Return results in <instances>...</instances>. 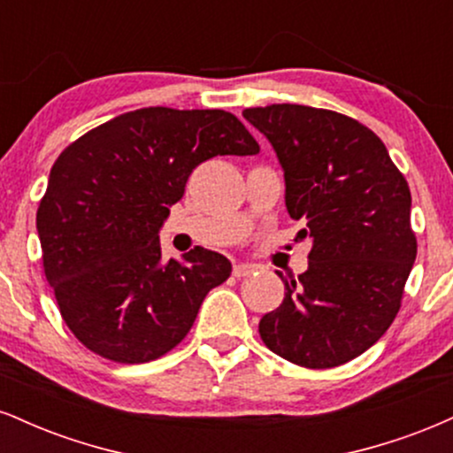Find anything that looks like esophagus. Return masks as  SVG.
I'll return each instance as SVG.
<instances>
[{"label": "esophagus", "mask_w": 453, "mask_h": 453, "mask_svg": "<svg viewBox=\"0 0 453 453\" xmlns=\"http://www.w3.org/2000/svg\"><path fill=\"white\" fill-rule=\"evenodd\" d=\"M253 270H256V266H253V264H236V266H234V277H249V274L253 273Z\"/></svg>", "instance_id": "34e87169"}]
</instances>
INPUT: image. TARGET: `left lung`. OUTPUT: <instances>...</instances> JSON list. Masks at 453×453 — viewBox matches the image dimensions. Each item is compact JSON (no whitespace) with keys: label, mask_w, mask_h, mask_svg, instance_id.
I'll return each mask as SVG.
<instances>
[{"label":"left lung","mask_w":453,"mask_h":453,"mask_svg":"<svg viewBox=\"0 0 453 453\" xmlns=\"http://www.w3.org/2000/svg\"><path fill=\"white\" fill-rule=\"evenodd\" d=\"M285 174V206L311 238L309 268L279 277L285 298L259 321L270 351L304 368L353 360L400 309L418 241L411 191L386 144L347 114L300 104L247 108Z\"/></svg>","instance_id":"8db88e82"}]
</instances>
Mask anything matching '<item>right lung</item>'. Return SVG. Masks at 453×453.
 <instances>
[{
  "mask_svg": "<svg viewBox=\"0 0 453 453\" xmlns=\"http://www.w3.org/2000/svg\"><path fill=\"white\" fill-rule=\"evenodd\" d=\"M256 153L232 112L150 106L102 123L57 157L35 227L61 317L87 349L142 364L185 339L232 264L202 247L161 262L159 230L196 165Z\"/></svg>",
  "mask_w": 453,
  "mask_h": 453,
  "instance_id": "1",
  "label": "right lung"
}]
</instances>
